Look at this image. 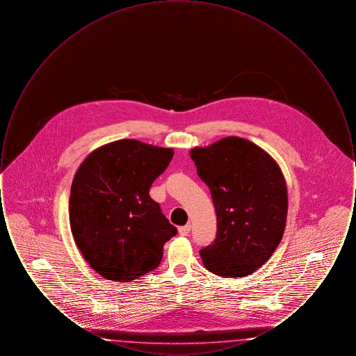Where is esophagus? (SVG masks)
I'll list each match as a JSON object with an SVG mask.
<instances>
[{
  "instance_id": "34e87169",
  "label": "esophagus",
  "mask_w": 356,
  "mask_h": 356,
  "mask_svg": "<svg viewBox=\"0 0 356 356\" xmlns=\"http://www.w3.org/2000/svg\"><path fill=\"white\" fill-rule=\"evenodd\" d=\"M189 232H191V224H186V225H183V227L179 228V234L181 236H188Z\"/></svg>"
}]
</instances>
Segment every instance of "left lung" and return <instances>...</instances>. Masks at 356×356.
Instances as JSON below:
<instances>
[{
  "instance_id": "1",
  "label": "left lung",
  "mask_w": 356,
  "mask_h": 356,
  "mask_svg": "<svg viewBox=\"0 0 356 356\" xmlns=\"http://www.w3.org/2000/svg\"><path fill=\"white\" fill-rule=\"evenodd\" d=\"M191 159L218 218L216 238L200 250L204 267L224 277L254 273L284 234L288 196L282 170L268 153L236 136L196 147Z\"/></svg>"
}]
</instances>
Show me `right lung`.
I'll use <instances>...</instances> for the list:
<instances>
[{
  "mask_svg": "<svg viewBox=\"0 0 356 356\" xmlns=\"http://www.w3.org/2000/svg\"><path fill=\"white\" fill-rule=\"evenodd\" d=\"M173 149L119 140L90 153L76 172L69 221L76 245L102 277L132 282L159 267L177 234L149 196Z\"/></svg>",
  "mask_w": 356,
  "mask_h": 356,
  "instance_id": "obj_1",
  "label": "right lung"
}]
</instances>
